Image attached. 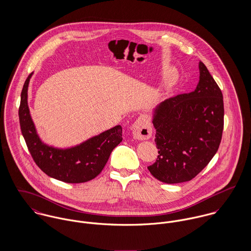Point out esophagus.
<instances>
[{"label":"esophagus","mask_w":251,"mask_h":251,"mask_svg":"<svg viewBox=\"0 0 251 251\" xmlns=\"http://www.w3.org/2000/svg\"><path fill=\"white\" fill-rule=\"evenodd\" d=\"M132 133L138 140H146L151 137L152 129L150 121L146 117H139L131 126Z\"/></svg>","instance_id":"obj_1"}]
</instances>
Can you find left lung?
Instances as JSON below:
<instances>
[{
  "label": "left lung",
  "instance_id": "obj_1",
  "mask_svg": "<svg viewBox=\"0 0 251 251\" xmlns=\"http://www.w3.org/2000/svg\"><path fill=\"white\" fill-rule=\"evenodd\" d=\"M199 72V83L193 92L170 98L154 109L152 124L158 155L148 169L166 183L195 178L212 160L221 142L222 93L202 62Z\"/></svg>",
  "mask_w": 251,
  "mask_h": 251
}]
</instances>
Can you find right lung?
<instances>
[{
	"label": "right lung",
	"mask_w": 251,
	"mask_h": 251,
	"mask_svg": "<svg viewBox=\"0 0 251 251\" xmlns=\"http://www.w3.org/2000/svg\"><path fill=\"white\" fill-rule=\"evenodd\" d=\"M32 75L24 83L18 115L21 132L34 161L46 175L65 182L80 183L95 179L104 168L114 148L122 142V126H117L70 149H56L42 143L36 133L27 100Z\"/></svg>",
	"instance_id": "obj_1"
}]
</instances>
